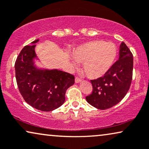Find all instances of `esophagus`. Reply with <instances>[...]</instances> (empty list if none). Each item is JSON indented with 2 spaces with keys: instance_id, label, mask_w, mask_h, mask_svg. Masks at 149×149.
Here are the masks:
<instances>
[{
  "instance_id": "1",
  "label": "esophagus",
  "mask_w": 149,
  "mask_h": 149,
  "mask_svg": "<svg viewBox=\"0 0 149 149\" xmlns=\"http://www.w3.org/2000/svg\"><path fill=\"white\" fill-rule=\"evenodd\" d=\"M81 79H79V77H76V78H75V83H76V84H79V83L81 82Z\"/></svg>"
}]
</instances>
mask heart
<instances>
[{"label":"heart","mask_w":149,"mask_h":149,"mask_svg":"<svg viewBox=\"0 0 149 149\" xmlns=\"http://www.w3.org/2000/svg\"><path fill=\"white\" fill-rule=\"evenodd\" d=\"M118 49L114 44L102 40H91L81 44L72 52L74 60L83 63V70L88 78L97 79L110 70L116 60ZM73 66L77 64L72 61Z\"/></svg>","instance_id":"1"}]
</instances>
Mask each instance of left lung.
I'll return each instance as SVG.
<instances>
[{"label": "left lung", "instance_id": "left-lung-1", "mask_svg": "<svg viewBox=\"0 0 149 149\" xmlns=\"http://www.w3.org/2000/svg\"><path fill=\"white\" fill-rule=\"evenodd\" d=\"M134 68L133 55L124 42L120 46L119 59L103 77L90 81L92 92L86 98L98 109L112 107L121 101L131 86Z\"/></svg>", "mask_w": 149, "mask_h": 149}]
</instances>
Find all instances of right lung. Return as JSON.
<instances>
[{"mask_svg":"<svg viewBox=\"0 0 149 149\" xmlns=\"http://www.w3.org/2000/svg\"><path fill=\"white\" fill-rule=\"evenodd\" d=\"M39 39L25 46L15 63V79L19 91L25 101L35 109L51 111L62 105L67 89L74 84L70 73L53 69L38 68L34 59Z\"/></svg>","mask_w":149,"mask_h":149,"instance_id":"add662e5","label":"right lung"}]
</instances>
